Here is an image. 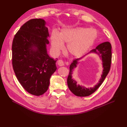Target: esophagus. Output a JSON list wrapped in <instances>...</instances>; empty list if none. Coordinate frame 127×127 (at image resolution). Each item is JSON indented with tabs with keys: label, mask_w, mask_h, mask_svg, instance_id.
<instances>
[{
	"label": "esophagus",
	"mask_w": 127,
	"mask_h": 127,
	"mask_svg": "<svg viewBox=\"0 0 127 127\" xmlns=\"http://www.w3.org/2000/svg\"><path fill=\"white\" fill-rule=\"evenodd\" d=\"M57 64L59 66H63L64 65V63L63 61L62 60H58L57 61Z\"/></svg>",
	"instance_id": "1"
}]
</instances>
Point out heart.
Returning <instances> with one entry per match:
<instances>
[{
	"label": "heart",
	"instance_id": "obj_1",
	"mask_svg": "<svg viewBox=\"0 0 127 127\" xmlns=\"http://www.w3.org/2000/svg\"><path fill=\"white\" fill-rule=\"evenodd\" d=\"M95 33L94 35V33ZM96 34L93 29L69 27L59 33L53 31L51 41L52 50L58 52L63 48V44H67L66 51L68 55L80 57L87 52L96 38Z\"/></svg>",
	"mask_w": 127,
	"mask_h": 127
}]
</instances>
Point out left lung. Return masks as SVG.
Returning a JSON list of instances; mask_svg holds the SVG:
<instances>
[{"mask_svg":"<svg viewBox=\"0 0 127 127\" xmlns=\"http://www.w3.org/2000/svg\"><path fill=\"white\" fill-rule=\"evenodd\" d=\"M111 45L109 42H105L99 45L95 49L92 50L91 52L95 53L99 55L102 59L103 72L101 75V77L100 79L99 82L93 88H87L84 86L77 85V82L72 79V74L73 69L76 66L77 61L82 58L75 59L70 66V71L67 79V83L68 87L71 92L78 96H87L93 93L98 89L110 71L111 67L112 53H111Z\"/></svg>","mask_w":127,"mask_h":127,"instance_id":"obj_1","label":"left lung"}]
</instances>
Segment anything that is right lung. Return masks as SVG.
I'll use <instances>...</instances> for the list:
<instances>
[{"label":"right lung","instance_id":"add662e5","mask_svg":"<svg viewBox=\"0 0 127 127\" xmlns=\"http://www.w3.org/2000/svg\"><path fill=\"white\" fill-rule=\"evenodd\" d=\"M41 18L26 22L15 34L12 45V64L16 76L29 93L39 96L48 88L57 68V59L47 53L48 29Z\"/></svg>","mask_w":127,"mask_h":127}]
</instances>
